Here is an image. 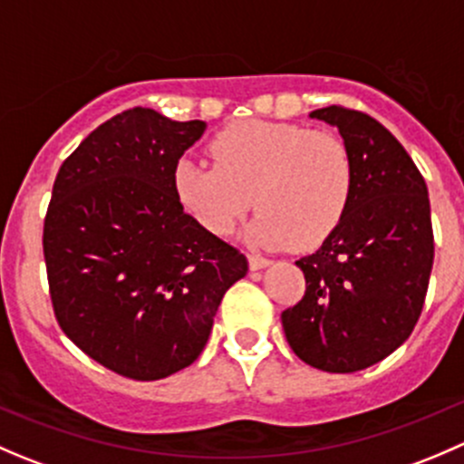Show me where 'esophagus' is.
<instances>
[{"label":"esophagus","mask_w":464,"mask_h":464,"mask_svg":"<svg viewBox=\"0 0 464 464\" xmlns=\"http://www.w3.org/2000/svg\"><path fill=\"white\" fill-rule=\"evenodd\" d=\"M269 265H271L269 258H262V256H258V254H249V269L251 271H260Z\"/></svg>","instance_id":"esophagus-1"}]
</instances>
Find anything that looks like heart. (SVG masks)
I'll return each instance as SVG.
<instances>
[{"mask_svg": "<svg viewBox=\"0 0 464 464\" xmlns=\"http://www.w3.org/2000/svg\"><path fill=\"white\" fill-rule=\"evenodd\" d=\"M215 163L184 157L172 172L177 199L224 236L249 210L246 237L260 246L314 249L336 231L354 188L353 159L339 137L303 125L242 121L215 134Z\"/></svg>", "mask_w": 464, "mask_h": 464, "instance_id": "b5f03b06", "label": "heart"}]
</instances>
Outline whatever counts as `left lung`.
Masks as SVG:
<instances>
[{
    "instance_id": "left-lung-1",
    "label": "left lung",
    "mask_w": 464,
    "mask_h": 464,
    "mask_svg": "<svg viewBox=\"0 0 464 464\" xmlns=\"http://www.w3.org/2000/svg\"><path fill=\"white\" fill-rule=\"evenodd\" d=\"M310 119L339 130L354 188L336 231L296 260L305 296L280 319L298 359L357 372L395 353L420 319L433 266L431 204L413 159L372 116L330 105Z\"/></svg>"
}]
</instances>
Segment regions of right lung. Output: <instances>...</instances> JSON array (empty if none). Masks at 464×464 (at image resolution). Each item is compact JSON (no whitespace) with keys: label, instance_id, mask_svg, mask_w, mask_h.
Masks as SVG:
<instances>
[{"label":"right lung","instance_id":"obj_1","mask_svg":"<svg viewBox=\"0 0 464 464\" xmlns=\"http://www.w3.org/2000/svg\"><path fill=\"white\" fill-rule=\"evenodd\" d=\"M204 130L148 107L121 111L60 166L46 210L55 319L93 362L139 382L190 366L249 271L177 199L172 172Z\"/></svg>","mask_w":464,"mask_h":464}]
</instances>
